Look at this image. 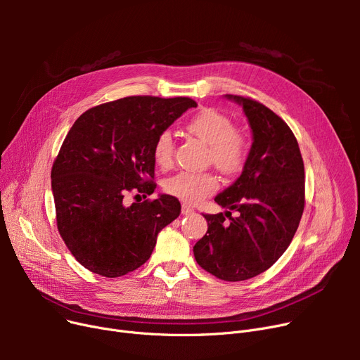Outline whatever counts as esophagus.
I'll use <instances>...</instances> for the list:
<instances>
[{
	"instance_id": "1",
	"label": "esophagus",
	"mask_w": 360,
	"mask_h": 360,
	"mask_svg": "<svg viewBox=\"0 0 360 360\" xmlns=\"http://www.w3.org/2000/svg\"><path fill=\"white\" fill-rule=\"evenodd\" d=\"M194 213V209L193 207H190L188 204H182V214L184 216H190Z\"/></svg>"
}]
</instances>
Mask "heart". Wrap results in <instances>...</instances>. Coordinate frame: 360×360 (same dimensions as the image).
Listing matches in <instances>:
<instances>
[{
	"instance_id": "obj_1",
	"label": "heart",
	"mask_w": 360,
	"mask_h": 360,
	"mask_svg": "<svg viewBox=\"0 0 360 360\" xmlns=\"http://www.w3.org/2000/svg\"><path fill=\"white\" fill-rule=\"evenodd\" d=\"M186 131L209 144L207 160L221 174L235 175L247 165L251 153V139L233 121L213 108H204L186 121ZM174 139L169 131H162L153 144L155 162L169 167L174 160ZM219 188V181L212 172L181 170L165 181V191L188 204H197Z\"/></svg>"
}]
</instances>
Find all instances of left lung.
Here are the masks:
<instances>
[{"mask_svg":"<svg viewBox=\"0 0 360 360\" xmlns=\"http://www.w3.org/2000/svg\"><path fill=\"white\" fill-rule=\"evenodd\" d=\"M228 99L242 105L254 143L240 176L214 198L238 216L204 214L209 229L194 257L214 277L242 281L269 270L290 245L305 207V167L292 129L271 109L251 98Z\"/></svg>","mask_w":360,"mask_h":360,"instance_id":"obj_1","label":"left lung"}]
</instances>
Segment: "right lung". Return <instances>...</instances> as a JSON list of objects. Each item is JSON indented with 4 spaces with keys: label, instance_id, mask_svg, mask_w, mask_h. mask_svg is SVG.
Returning <instances> with one entry per match:
<instances>
[{
    "label": "right lung",
    "instance_id": "obj_1",
    "mask_svg": "<svg viewBox=\"0 0 360 360\" xmlns=\"http://www.w3.org/2000/svg\"><path fill=\"white\" fill-rule=\"evenodd\" d=\"M195 106L190 98L128 96L90 108L72 124L51 170L56 228L91 273L113 278L137 270L179 216L172 195L129 207L124 197L155 193V140Z\"/></svg>",
    "mask_w": 360,
    "mask_h": 360
}]
</instances>
